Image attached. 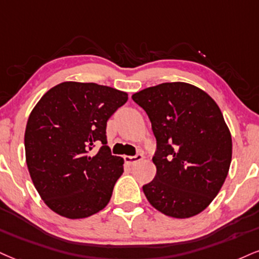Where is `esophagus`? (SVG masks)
Listing matches in <instances>:
<instances>
[{
  "label": "esophagus",
  "instance_id": "34e87169",
  "mask_svg": "<svg viewBox=\"0 0 259 259\" xmlns=\"http://www.w3.org/2000/svg\"><path fill=\"white\" fill-rule=\"evenodd\" d=\"M124 162H126L128 165H135L138 163V162L142 161L143 158H144V156L142 154H137L136 156H124Z\"/></svg>",
  "mask_w": 259,
  "mask_h": 259
}]
</instances>
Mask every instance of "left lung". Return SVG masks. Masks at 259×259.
Listing matches in <instances>:
<instances>
[{
    "label": "left lung",
    "instance_id": "left-lung-1",
    "mask_svg": "<svg viewBox=\"0 0 259 259\" xmlns=\"http://www.w3.org/2000/svg\"><path fill=\"white\" fill-rule=\"evenodd\" d=\"M132 100L148 114L156 138V175L143 186L155 209L192 218L212 202L227 178L232 137L216 102L187 82H163Z\"/></svg>",
    "mask_w": 259,
    "mask_h": 259
}]
</instances>
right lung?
<instances>
[{
	"label": "right lung",
	"instance_id": "right-lung-1",
	"mask_svg": "<svg viewBox=\"0 0 259 259\" xmlns=\"http://www.w3.org/2000/svg\"><path fill=\"white\" fill-rule=\"evenodd\" d=\"M128 96L95 82L65 81L31 111L25 131L26 163L34 187L54 212L85 219L109 203L123 159L107 146V121ZM100 144L95 156L90 151Z\"/></svg>",
	"mask_w": 259,
	"mask_h": 259
}]
</instances>
